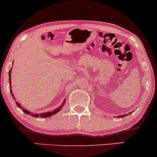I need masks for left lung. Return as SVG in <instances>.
<instances>
[{
	"mask_svg": "<svg viewBox=\"0 0 157 157\" xmlns=\"http://www.w3.org/2000/svg\"><path fill=\"white\" fill-rule=\"evenodd\" d=\"M131 113H129L128 114H131ZM128 114H126V115H122V116H120V117H125V116H128Z\"/></svg>",
	"mask_w": 157,
	"mask_h": 157,
	"instance_id": "left-lung-1",
	"label": "left lung"
}]
</instances>
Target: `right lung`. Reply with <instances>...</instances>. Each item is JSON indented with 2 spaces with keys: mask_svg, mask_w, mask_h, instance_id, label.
<instances>
[{
  "mask_svg": "<svg viewBox=\"0 0 157 157\" xmlns=\"http://www.w3.org/2000/svg\"><path fill=\"white\" fill-rule=\"evenodd\" d=\"M11 72V69H10V71H9V82H10V92H11V94H12V90H11V78H10L11 72ZM16 103H17V106H18L20 108V109H22V110L23 111V112L25 113V114L30 115V116H33V117H38H38H41V118L49 117V116H52V115H54V114L57 113L59 112V111L60 110V109H62V107H63V106H60L59 108H56V109L53 110L52 112H48V113H41V114H38V113H35V114H34V113H30L29 111H28V110H27V109H25V108L21 107V106H20V105H19V103H17V102H16ZM63 104H64V103H63Z\"/></svg>",
  "mask_w": 157,
  "mask_h": 157,
  "instance_id": "right-lung-1",
  "label": "right lung"
}]
</instances>
